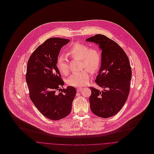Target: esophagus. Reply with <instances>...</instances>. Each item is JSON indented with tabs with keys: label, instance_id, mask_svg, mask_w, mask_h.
I'll list each match as a JSON object with an SVG mask.
<instances>
[{
	"label": "esophagus",
	"instance_id": "1",
	"mask_svg": "<svg viewBox=\"0 0 154 154\" xmlns=\"http://www.w3.org/2000/svg\"><path fill=\"white\" fill-rule=\"evenodd\" d=\"M76 90H77V91L78 92V91H81L82 90V87H78L77 88H76Z\"/></svg>",
	"mask_w": 154,
	"mask_h": 154
}]
</instances>
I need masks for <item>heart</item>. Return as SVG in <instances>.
<instances>
[{
	"label": "heart",
	"instance_id": "obj_1",
	"mask_svg": "<svg viewBox=\"0 0 154 154\" xmlns=\"http://www.w3.org/2000/svg\"><path fill=\"white\" fill-rule=\"evenodd\" d=\"M69 54L73 58L81 59L82 69H87L73 73L67 79V84L73 87H82L86 85L90 78V72L89 71L92 73H95L100 69L102 61L100 51L95 48H90L87 44L76 42L69 48ZM56 65L60 73L64 75L69 73L68 60L65 56L61 55L58 57Z\"/></svg>",
	"mask_w": 154,
	"mask_h": 154
}]
</instances>
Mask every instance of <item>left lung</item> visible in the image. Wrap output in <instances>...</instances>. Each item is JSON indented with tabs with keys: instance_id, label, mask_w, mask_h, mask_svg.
Instances as JSON below:
<instances>
[{
	"instance_id": "8db88e82",
	"label": "left lung",
	"mask_w": 154,
	"mask_h": 154,
	"mask_svg": "<svg viewBox=\"0 0 154 154\" xmlns=\"http://www.w3.org/2000/svg\"><path fill=\"white\" fill-rule=\"evenodd\" d=\"M86 41L95 42L102 50V61L95 82L100 90L90 87V107L97 116L107 118L118 113L128 98L132 70L126 53L116 42L103 35L88 38Z\"/></svg>"
}]
</instances>
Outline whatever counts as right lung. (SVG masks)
Returning <instances> with one entry per match:
<instances>
[{
	"mask_svg": "<svg viewBox=\"0 0 154 154\" xmlns=\"http://www.w3.org/2000/svg\"><path fill=\"white\" fill-rule=\"evenodd\" d=\"M69 39L52 38L47 39L31 54L27 63L26 82L29 98L46 118L59 120L68 116L76 90L73 86L63 87L64 82L57 68L60 50Z\"/></svg>",
	"mask_w": 154,
	"mask_h": 154,
	"instance_id": "1",
	"label": "right lung"
}]
</instances>
